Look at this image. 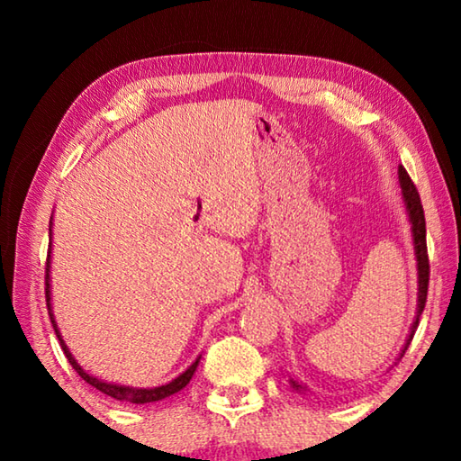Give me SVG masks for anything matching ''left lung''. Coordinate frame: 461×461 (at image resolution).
Returning <instances> with one entry per match:
<instances>
[{"instance_id":"8db88e82","label":"left lung","mask_w":461,"mask_h":461,"mask_svg":"<svg viewBox=\"0 0 461 461\" xmlns=\"http://www.w3.org/2000/svg\"><path fill=\"white\" fill-rule=\"evenodd\" d=\"M399 183H401V194H402V203L404 209H407V217L411 223V238H412V249H415V260H417V315L415 321L411 325V333L407 335V341L399 354V360L407 352L409 343L415 335V330L419 325V317L425 309V301H427V285H429V258H427V233H425V213H423V205H420V197L412 185L411 176L407 175V170L399 167ZM288 384H291L293 390L296 393H305L307 386L296 382L293 376L288 378Z\"/></svg>"}]
</instances>
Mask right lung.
I'll return each instance as SVG.
<instances>
[{"label": "right lung", "mask_w": 461, "mask_h": 461, "mask_svg": "<svg viewBox=\"0 0 461 461\" xmlns=\"http://www.w3.org/2000/svg\"><path fill=\"white\" fill-rule=\"evenodd\" d=\"M49 236H50V246H49V258H46V307H49V315H50V321L54 327V333H57V338L60 341V348L62 352H65L67 360L71 362L73 368L77 370V374L85 380L89 382L91 386H95L101 393L112 396L115 401H122V402H131V404H148V402H156V401H162V399H168V396L176 394L178 390H183L186 384H189L194 370H197L201 356H197V360H194L189 368L185 372L178 374L175 380L167 382V384L162 386H150V388H136V386H123V384H113V382H107V380H101L97 376H93L87 370L83 368V366L75 360V356L71 354V349L62 339L60 330L57 321H54V313H52V294H50V254H52V217H50V225H49Z\"/></svg>", "instance_id": "add662e5"}]
</instances>
